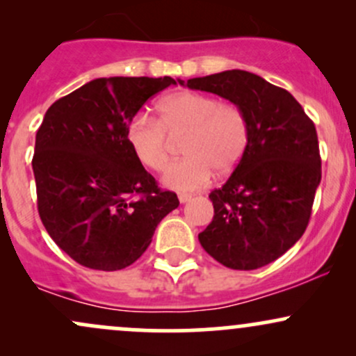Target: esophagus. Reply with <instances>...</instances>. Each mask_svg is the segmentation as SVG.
I'll list each match as a JSON object with an SVG mask.
<instances>
[{
  "label": "esophagus",
  "mask_w": 356,
  "mask_h": 356,
  "mask_svg": "<svg viewBox=\"0 0 356 356\" xmlns=\"http://www.w3.org/2000/svg\"><path fill=\"white\" fill-rule=\"evenodd\" d=\"M191 199H192V195H191V194H179V202H181V204L189 202Z\"/></svg>",
  "instance_id": "1"
}]
</instances>
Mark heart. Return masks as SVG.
Wrapping results in <instances>:
<instances>
[{"label":"heart","mask_w":356,"mask_h":356,"mask_svg":"<svg viewBox=\"0 0 356 356\" xmlns=\"http://www.w3.org/2000/svg\"><path fill=\"white\" fill-rule=\"evenodd\" d=\"M159 120L136 113L125 129L127 144L142 165L162 170L169 162L170 136L187 134L182 150L187 155L162 175L165 187L179 192L197 191L212 177V169L229 172L248 145V118L243 108L216 97L177 92L157 104Z\"/></svg>","instance_id":"obj_1"}]
</instances>
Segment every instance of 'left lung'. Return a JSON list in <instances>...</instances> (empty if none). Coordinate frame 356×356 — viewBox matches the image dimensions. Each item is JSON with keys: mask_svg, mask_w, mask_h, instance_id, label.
<instances>
[{"mask_svg": "<svg viewBox=\"0 0 356 356\" xmlns=\"http://www.w3.org/2000/svg\"><path fill=\"white\" fill-rule=\"evenodd\" d=\"M179 83L238 105L249 129L234 172L209 194L214 218L199 243L226 268L266 266L308 226L321 181L314 124L291 93L251 72L226 70Z\"/></svg>", "mask_w": 356, "mask_h": 356, "instance_id": "left-lung-1", "label": "left lung"}]
</instances>
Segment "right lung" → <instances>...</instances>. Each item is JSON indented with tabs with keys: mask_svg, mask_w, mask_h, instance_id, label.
<instances>
[{
	"mask_svg": "<svg viewBox=\"0 0 356 356\" xmlns=\"http://www.w3.org/2000/svg\"><path fill=\"white\" fill-rule=\"evenodd\" d=\"M177 81L95 79L44 113L31 162L38 212L56 246L81 266H130L152 243L157 224L179 206L174 192L159 189L125 137L142 105Z\"/></svg>",
	"mask_w": 356,
	"mask_h": 356,
	"instance_id": "add662e5",
	"label": "right lung"
}]
</instances>
